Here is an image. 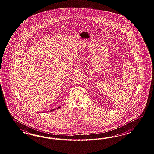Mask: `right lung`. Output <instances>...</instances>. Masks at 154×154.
I'll return each instance as SVG.
<instances>
[{"mask_svg":"<svg viewBox=\"0 0 154 154\" xmlns=\"http://www.w3.org/2000/svg\"><path fill=\"white\" fill-rule=\"evenodd\" d=\"M60 107H58V108H55V109H52V110H51V111H50V112L53 111H54V110H55V109H58V108H60ZM49 112V111H47V112H47H47Z\"/></svg>","mask_w":154,"mask_h":154,"instance_id":"1","label":"right lung"}]
</instances>
